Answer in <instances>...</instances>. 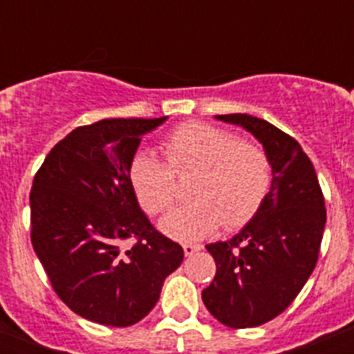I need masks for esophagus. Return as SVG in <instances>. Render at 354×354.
<instances>
[{
	"label": "esophagus",
	"mask_w": 354,
	"mask_h": 354,
	"mask_svg": "<svg viewBox=\"0 0 354 354\" xmlns=\"http://www.w3.org/2000/svg\"><path fill=\"white\" fill-rule=\"evenodd\" d=\"M183 248H184V253H186V257H192L193 253L202 250V245H189V243H187V245H183Z\"/></svg>",
	"instance_id": "1"
}]
</instances>
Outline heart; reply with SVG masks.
<instances>
[{
  "label": "heart",
  "instance_id": "heart-1",
  "mask_svg": "<svg viewBox=\"0 0 354 354\" xmlns=\"http://www.w3.org/2000/svg\"><path fill=\"white\" fill-rule=\"evenodd\" d=\"M168 161L140 152L131 165V183L140 205L159 214L174 204L177 175L198 171L196 200L162 216L159 228L177 241H198L225 221L228 228L248 223L271 187V162L255 143L232 131L202 122L177 127L162 143Z\"/></svg>",
  "mask_w": 354,
  "mask_h": 354
}]
</instances>
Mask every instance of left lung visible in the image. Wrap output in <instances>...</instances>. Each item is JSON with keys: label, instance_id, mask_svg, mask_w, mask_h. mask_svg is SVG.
<instances>
[{"label": "left lung", "instance_id": "1", "mask_svg": "<svg viewBox=\"0 0 354 354\" xmlns=\"http://www.w3.org/2000/svg\"><path fill=\"white\" fill-rule=\"evenodd\" d=\"M216 120L253 134L273 179L257 214L232 239L205 246L216 277L202 299L225 326H261L286 310L314 271L326 223L323 192L314 165L289 134L246 113Z\"/></svg>", "mask_w": 354, "mask_h": 354}]
</instances>
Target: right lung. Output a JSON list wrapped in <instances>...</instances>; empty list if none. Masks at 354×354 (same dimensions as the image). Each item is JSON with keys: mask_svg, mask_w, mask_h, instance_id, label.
I'll return each mask as SVG.
<instances>
[{"mask_svg": "<svg viewBox=\"0 0 354 354\" xmlns=\"http://www.w3.org/2000/svg\"><path fill=\"white\" fill-rule=\"evenodd\" d=\"M167 118L77 127L53 147L33 179L31 245L62 301L92 323L142 321L184 259L183 246L152 227L131 183L142 136ZM126 239L137 243L122 250Z\"/></svg>", "mask_w": 354, "mask_h": 354, "instance_id": "add662e5", "label": "right lung"}]
</instances>
